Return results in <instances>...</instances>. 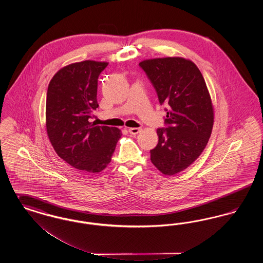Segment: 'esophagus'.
<instances>
[{"mask_svg": "<svg viewBox=\"0 0 263 263\" xmlns=\"http://www.w3.org/2000/svg\"><path fill=\"white\" fill-rule=\"evenodd\" d=\"M141 130H142L141 128H129L128 129V131L131 135H136L139 132H141Z\"/></svg>", "mask_w": 263, "mask_h": 263, "instance_id": "esophagus-1", "label": "esophagus"}]
</instances>
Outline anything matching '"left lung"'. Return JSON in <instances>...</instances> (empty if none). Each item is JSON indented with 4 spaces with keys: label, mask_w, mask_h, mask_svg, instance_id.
<instances>
[{
    "label": "left lung",
    "mask_w": 263,
    "mask_h": 263,
    "mask_svg": "<svg viewBox=\"0 0 263 263\" xmlns=\"http://www.w3.org/2000/svg\"><path fill=\"white\" fill-rule=\"evenodd\" d=\"M165 108V128L157 130L159 143L151 162L163 175L182 172L205 149L212 132L214 111L205 80L197 66L184 58L166 57L139 64Z\"/></svg>",
    "instance_id": "left-lung-1"
}]
</instances>
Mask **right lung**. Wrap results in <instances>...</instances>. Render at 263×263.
<instances>
[{
	"instance_id": "obj_1",
	"label": "right lung",
	"mask_w": 263,
	"mask_h": 263,
	"mask_svg": "<svg viewBox=\"0 0 263 263\" xmlns=\"http://www.w3.org/2000/svg\"><path fill=\"white\" fill-rule=\"evenodd\" d=\"M108 63L83 61L59 70L49 83L46 129L57 155L77 170L98 174L110 163L121 131L89 122L99 107L98 80Z\"/></svg>"
}]
</instances>
